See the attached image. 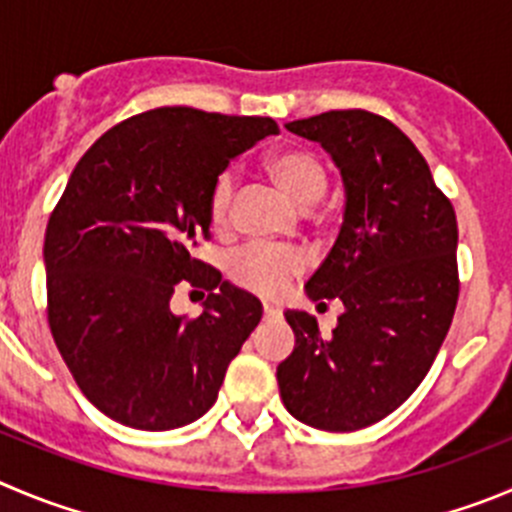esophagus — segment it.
Returning <instances> with one entry per match:
<instances>
[{"instance_id": "34e87169", "label": "esophagus", "mask_w": 512, "mask_h": 512, "mask_svg": "<svg viewBox=\"0 0 512 512\" xmlns=\"http://www.w3.org/2000/svg\"><path fill=\"white\" fill-rule=\"evenodd\" d=\"M278 315V310L270 308V305H265V310H262V318H265V321H272V318H278Z\"/></svg>"}]
</instances>
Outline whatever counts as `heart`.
<instances>
[{
  "mask_svg": "<svg viewBox=\"0 0 512 512\" xmlns=\"http://www.w3.org/2000/svg\"><path fill=\"white\" fill-rule=\"evenodd\" d=\"M265 171L298 207H313L326 194L328 174L321 159L303 146H283L270 151L265 159ZM234 179L232 174H219L209 189L207 214L209 224L224 232L232 222ZM305 270V255L300 250H278V247L250 245L240 250L229 262V275L237 285L262 295L278 298L285 293L290 280Z\"/></svg>",
  "mask_w": 512,
  "mask_h": 512,
  "instance_id": "obj_1",
  "label": "heart"
}]
</instances>
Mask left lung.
Instances as JSON below:
<instances>
[{
  "label": "left lung",
  "instance_id": "1",
  "mask_svg": "<svg viewBox=\"0 0 512 512\" xmlns=\"http://www.w3.org/2000/svg\"><path fill=\"white\" fill-rule=\"evenodd\" d=\"M288 131L321 143L341 169V232L305 290L338 298L343 313L331 338L313 315L285 313L295 348L278 366L280 396L308 427L356 432L414 394L450 331L460 295L455 207L384 116L328 111Z\"/></svg>",
  "mask_w": 512,
  "mask_h": 512
}]
</instances>
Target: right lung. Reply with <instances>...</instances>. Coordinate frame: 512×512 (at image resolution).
<instances>
[{
    "mask_svg": "<svg viewBox=\"0 0 512 512\" xmlns=\"http://www.w3.org/2000/svg\"><path fill=\"white\" fill-rule=\"evenodd\" d=\"M270 133L272 118L154 108L105 131L70 174L45 232L47 323L105 417L164 432L217 401L262 305L194 247L209 240L214 179ZM179 282L208 290L199 319L170 313Z\"/></svg>",
    "mask_w": 512,
    "mask_h": 512,
    "instance_id": "right-lung-1",
    "label": "right lung"
}]
</instances>
